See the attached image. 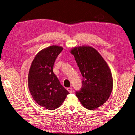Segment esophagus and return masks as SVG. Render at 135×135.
<instances>
[{"label":"esophagus","mask_w":135,"mask_h":135,"mask_svg":"<svg viewBox=\"0 0 135 135\" xmlns=\"http://www.w3.org/2000/svg\"><path fill=\"white\" fill-rule=\"evenodd\" d=\"M67 90L68 91V92L69 93H72V92H73V88H72V87H69V88H67Z\"/></svg>","instance_id":"1"}]
</instances>
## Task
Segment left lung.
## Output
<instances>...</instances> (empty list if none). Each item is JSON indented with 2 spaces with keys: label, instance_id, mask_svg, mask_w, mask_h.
Here are the masks:
<instances>
[{
  "label": "left lung",
  "instance_id": "left-lung-1",
  "mask_svg": "<svg viewBox=\"0 0 135 135\" xmlns=\"http://www.w3.org/2000/svg\"><path fill=\"white\" fill-rule=\"evenodd\" d=\"M70 53L83 76L82 86L76 91V96L84 108L95 110L108 100L112 92L111 71L99 52L92 47H76Z\"/></svg>",
  "mask_w": 135,
  "mask_h": 135
}]
</instances>
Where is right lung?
Returning a JSON list of instances; mask_svg holds the SVG:
<instances>
[{
  "instance_id": "obj_1",
  "label": "right lung",
  "mask_w": 135,
  "mask_h": 135,
  "mask_svg": "<svg viewBox=\"0 0 135 135\" xmlns=\"http://www.w3.org/2000/svg\"><path fill=\"white\" fill-rule=\"evenodd\" d=\"M63 48L52 46L40 51L32 61L28 75V86L36 103L50 110L59 108L69 92L53 71L56 58Z\"/></svg>"
}]
</instances>
